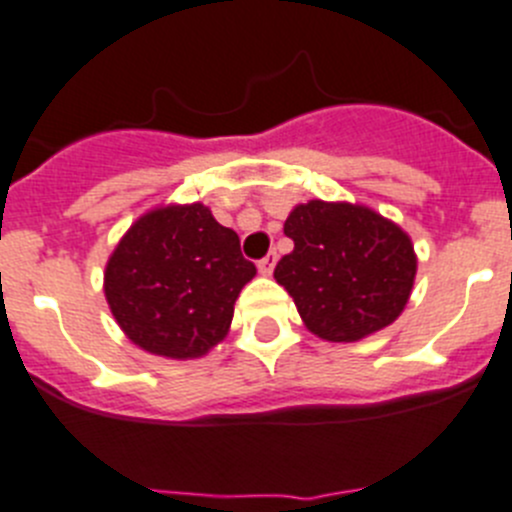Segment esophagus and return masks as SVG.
<instances>
[{
    "label": "esophagus",
    "mask_w": 512,
    "mask_h": 512,
    "mask_svg": "<svg viewBox=\"0 0 512 512\" xmlns=\"http://www.w3.org/2000/svg\"><path fill=\"white\" fill-rule=\"evenodd\" d=\"M275 262H278V252H267V255L257 262V270H260L262 275H270L272 267H275Z\"/></svg>",
    "instance_id": "esophagus-1"
}]
</instances>
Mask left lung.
Instances as JSON below:
<instances>
[{
  "mask_svg": "<svg viewBox=\"0 0 512 512\" xmlns=\"http://www.w3.org/2000/svg\"><path fill=\"white\" fill-rule=\"evenodd\" d=\"M295 242L275 267L315 336L351 343L394 323L417 275L409 237L358 204H300L285 219Z\"/></svg>",
  "mask_w": 512,
  "mask_h": 512,
  "instance_id": "1",
  "label": "left lung"
}]
</instances>
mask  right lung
I'll use <instances>...</instances> for the list:
<instances>
[{
    "mask_svg": "<svg viewBox=\"0 0 512 512\" xmlns=\"http://www.w3.org/2000/svg\"><path fill=\"white\" fill-rule=\"evenodd\" d=\"M240 237L202 204L138 219L105 267V298L143 351L197 358L229 331L234 300L255 278Z\"/></svg>",
    "mask_w": 512,
    "mask_h": 512,
    "instance_id": "obj_1",
    "label": "right lung"
}]
</instances>
